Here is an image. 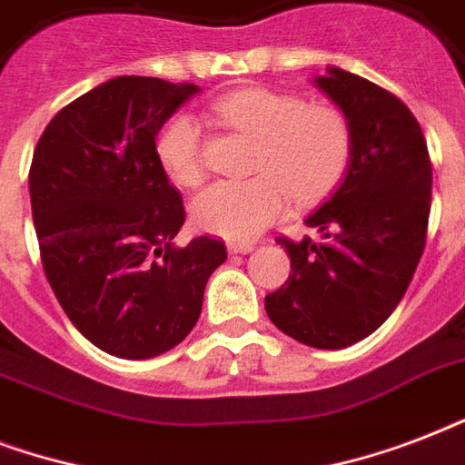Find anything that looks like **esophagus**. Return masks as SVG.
I'll return each mask as SVG.
<instances>
[{
	"label": "esophagus",
	"instance_id": "34e87169",
	"mask_svg": "<svg viewBox=\"0 0 465 465\" xmlns=\"http://www.w3.org/2000/svg\"><path fill=\"white\" fill-rule=\"evenodd\" d=\"M253 248V241H229V251H232V253H251Z\"/></svg>",
	"mask_w": 465,
	"mask_h": 465
}]
</instances>
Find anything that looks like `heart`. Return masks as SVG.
I'll list each match as a JSON object with an SVG mask.
<instances>
[{
    "label": "heart",
    "instance_id": "1",
    "mask_svg": "<svg viewBox=\"0 0 465 465\" xmlns=\"http://www.w3.org/2000/svg\"><path fill=\"white\" fill-rule=\"evenodd\" d=\"M212 111L258 140L248 181H222L193 203L197 229L229 241H248L280 219L290 200L313 203L345 173L352 154L350 120L331 104H304L270 89H241L214 101ZM156 159L178 185H197L204 175L203 130L181 113L161 127Z\"/></svg>",
    "mask_w": 465,
    "mask_h": 465
}]
</instances>
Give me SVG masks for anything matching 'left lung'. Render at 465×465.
Masks as SVG:
<instances>
[{"mask_svg": "<svg viewBox=\"0 0 465 465\" xmlns=\"http://www.w3.org/2000/svg\"><path fill=\"white\" fill-rule=\"evenodd\" d=\"M345 113L352 154L345 181L306 226L321 241H292V275L265 297L270 321L321 350L360 342L393 313L418 268L432 207V161L422 127L391 91L345 69L318 76Z\"/></svg>", "mask_w": 465, "mask_h": 465, "instance_id": "obj_1", "label": "left lung"}]
</instances>
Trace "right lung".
Instances as JSON below:
<instances>
[{"mask_svg": "<svg viewBox=\"0 0 465 465\" xmlns=\"http://www.w3.org/2000/svg\"><path fill=\"white\" fill-rule=\"evenodd\" d=\"M195 84L115 76L67 104L40 134L28 190L40 261L74 328L104 352L149 360L195 328L219 239L173 246L181 193L156 159L161 125Z\"/></svg>", "mask_w": 465, "mask_h": 465, "instance_id": "add662e5", "label": "right lung"}]
</instances>
